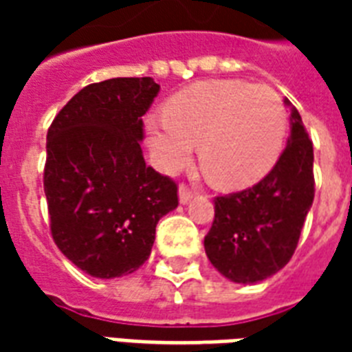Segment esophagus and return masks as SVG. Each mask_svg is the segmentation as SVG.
Segmentation results:
<instances>
[{"mask_svg": "<svg viewBox=\"0 0 352 352\" xmlns=\"http://www.w3.org/2000/svg\"><path fill=\"white\" fill-rule=\"evenodd\" d=\"M192 199H193L192 190H190L188 186H184V184H181V186H179V203L188 204Z\"/></svg>", "mask_w": 352, "mask_h": 352, "instance_id": "obj_1", "label": "esophagus"}]
</instances>
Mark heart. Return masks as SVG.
Here are the masks:
<instances>
[{"label": "heart", "mask_w": 352, "mask_h": 352, "mask_svg": "<svg viewBox=\"0 0 352 352\" xmlns=\"http://www.w3.org/2000/svg\"><path fill=\"white\" fill-rule=\"evenodd\" d=\"M148 144L166 173L181 170L199 144L201 168L215 186L243 190L267 177L287 137V111L268 85L204 80L177 93L164 115L146 122Z\"/></svg>", "instance_id": "obj_1"}]
</instances>
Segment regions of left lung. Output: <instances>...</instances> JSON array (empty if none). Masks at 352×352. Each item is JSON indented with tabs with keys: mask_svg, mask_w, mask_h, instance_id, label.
I'll list each match as a JSON object with an SVG mask.
<instances>
[{
	"mask_svg": "<svg viewBox=\"0 0 352 352\" xmlns=\"http://www.w3.org/2000/svg\"><path fill=\"white\" fill-rule=\"evenodd\" d=\"M290 107L287 148L256 186L215 199V217L204 250L234 283H259L290 261L314 201V153L303 120Z\"/></svg>",
	"mask_w": 352,
	"mask_h": 352,
	"instance_id": "8db88e82",
	"label": "left lung"
}]
</instances>
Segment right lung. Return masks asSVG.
Listing matches in <instances>:
<instances>
[{
	"label": "right lung",
	"mask_w": 352,
	"mask_h": 352,
	"mask_svg": "<svg viewBox=\"0 0 352 352\" xmlns=\"http://www.w3.org/2000/svg\"><path fill=\"white\" fill-rule=\"evenodd\" d=\"M153 78H111L76 93L47 131L43 171L52 239L93 278L135 272L155 228L177 208V184L146 166L142 117Z\"/></svg>",
	"instance_id": "right-lung-1"
}]
</instances>
